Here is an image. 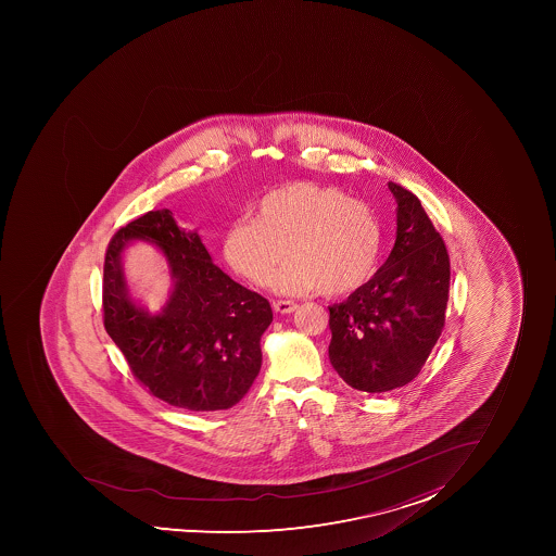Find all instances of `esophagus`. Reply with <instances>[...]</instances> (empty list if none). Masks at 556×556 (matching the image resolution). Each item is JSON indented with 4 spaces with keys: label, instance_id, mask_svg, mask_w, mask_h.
Listing matches in <instances>:
<instances>
[{
    "label": "esophagus",
    "instance_id": "obj_1",
    "mask_svg": "<svg viewBox=\"0 0 556 556\" xmlns=\"http://www.w3.org/2000/svg\"><path fill=\"white\" fill-rule=\"evenodd\" d=\"M295 308H298V303H293V301H275L274 303V309L279 314H292Z\"/></svg>",
    "mask_w": 556,
    "mask_h": 556
}]
</instances>
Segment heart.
I'll list each match as a JSON object with an SVG mask.
<instances>
[{"instance_id":"1","label":"heart","mask_w":556,"mask_h":556,"mask_svg":"<svg viewBox=\"0 0 556 556\" xmlns=\"http://www.w3.org/2000/svg\"><path fill=\"white\" fill-rule=\"evenodd\" d=\"M257 217L233 220L223 253L236 274L258 287L299 293L323 288L328 295L357 292L374 277L382 250L379 215L339 188L295 181L258 199Z\"/></svg>"}]
</instances>
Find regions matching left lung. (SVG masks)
<instances>
[{"mask_svg": "<svg viewBox=\"0 0 556 556\" xmlns=\"http://www.w3.org/2000/svg\"><path fill=\"white\" fill-rule=\"evenodd\" d=\"M396 199V239L384 266L357 292L330 306V363L348 386L384 393L412 382L444 330L450 255L409 190Z\"/></svg>", "mask_w": 556, "mask_h": 556, "instance_id": "1", "label": "left lung"}]
</instances>
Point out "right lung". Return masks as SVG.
Masks as SVG:
<instances>
[{"label":"right lung","instance_id":"1","mask_svg":"<svg viewBox=\"0 0 556 556\" xmlns=\"http://www.w3.org/2000/svg\"><path fill=\"white\" fill-rule=\"evenodd\" d=\"M132 238L155 241L172 266L175 290L161 315L127 295L121 253ZM274 319L258 293L212 263L195 231L170 210H152L112 236L103 266V325L139 384L185 412H220L247 395L261 369V337Z\"/></svg>","mask_w":556,"mask_h":556}]
</instances>
